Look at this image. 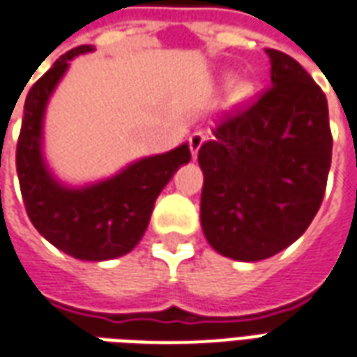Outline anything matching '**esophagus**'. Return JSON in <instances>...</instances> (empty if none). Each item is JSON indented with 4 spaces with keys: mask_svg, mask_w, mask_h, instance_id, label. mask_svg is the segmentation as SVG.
I'll list each match as a JSON object with an SVG mask.
<instances>
[{
    "mask_svg": "<svg viewBox=\"0 0 357 357\" xmlns=\"http://www.w3.org/2000/svg\"><path fill=\"white\" fill-rule=\"evenodd\" d=\"M204 141H206V133H204V131H195L193 135L189 137V151L193 154V158H197L199 149L203 146Z\"/></svg>",
    "mask_w": 357,
    "mask_h": 357,
    "instance_id": "obj_1",
    "label": "esophagus"
}]
</instances>
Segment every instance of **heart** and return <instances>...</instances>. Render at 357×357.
Instances as JSON below:
<instances>
[{"label":"heart","mask_w":357,"mask_h":357,"mask_svg":"<svg viewBox=\"0 0 357 357\" xmlns=\"http://www.w3.org/2000/svg\"><path fill=\"white\" fill-rule=\"evenodd\" d=\"M249 94H251V84L243 83V84H239L238 89H236V98H238V100H243V98H248Z\"/></svg>","instance_id":"obj_1"}]
</instances>
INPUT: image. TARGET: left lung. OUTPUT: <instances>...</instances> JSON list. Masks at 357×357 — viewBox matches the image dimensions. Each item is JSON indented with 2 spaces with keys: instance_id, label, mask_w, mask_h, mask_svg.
<instances>
[{
  "instance_id": "left-lung-1",
  "label": "left lung",
  "mask_w": 357,
  "mask_h": 357,
  "mask_svg": "<svg viewBox=\"0 0 357 357\" xmlns=\"http://www.w3.org/2000/svg\"><path fill=\"white\" fill-rule=\"evenodd\" d=\"M265 52L271 86L199 149L204 238L236 261L268 259L307 230L333 156L325 92L294 57Z\"/></svg>"
}]
</instances>
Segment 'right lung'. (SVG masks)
<instances>
[{"label":"right lung","mask_w":357,"mask_h":357,"mask_svg":"<svg viewBox=\"0 0 357 357\" xmlns=\"http://www.w3.org/2000/svg\"><path fill=\"white\" fill-rule=\"evenodd\" d=\"M86 52H92V46L63 54L31 86L17 143V174L26 214L52 245L81 261H108L126 255L141 241L156 197L179 166L191 160V153L181 144L81 189L56 181L42 158L44 112L69 61Z\"/></svg>","instance_id":"1"}]
</instances>
